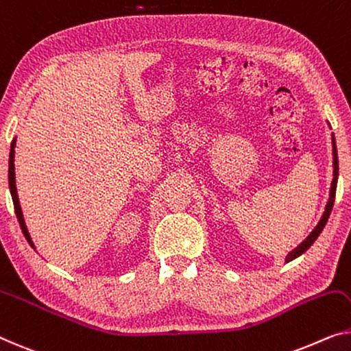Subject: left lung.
<instances>
[{
  "mask_svg": "<svg viewBox=\"0 0 351 351\" xmlns=\"http://www.w3.org/2000/svg\"><path fill=\"white\" fill-rule=\"evenodd\" d=\"M332 156H334V178H332V182H331V192H329V202L326 205L325 213H323V216L320 219V222H318V226L312 230V233L307 237L304 241H302L300 245H298L296 249H293L291 252L287 255L285 261L289 263V261L295 260L296 257H300L306 252L307 249L311 247V245L315 243V239L318 238V234L322 233V230L325 228L328 219H329V214L332 211V205H334V198H336V187H337V176H339V159H337V149H336V140H334V135H332Z\"/></svg>",
  "mask_w": 351,
  "mask_h": 351,
  "instance_id": "8db88e82",
  "label": "left lung"
}]
</instances>
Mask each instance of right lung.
Segmentation results:
<instances>
[{"label": "right lung", "instance_id": "obj_1", "mask_svg": "<svg viewBox=\"0 0 351 351\" xmlns=\"http://www.w3.org/2000/svg\"><path fill=\"white\" fill-rule=\"evenodd\" d=\"M15 138L12 140V145H10V153H9V189H10V195H12V202H14V208H15V214H17L20 228L25 234L26 241L29 243L31 247H34L33 241H31V237L28 233V228L25 226V219L22 214V208H20V202H19V195H17V187H15V167H14V156H15Z\"/></svg>", "mask_w": 351, "mask_h": 351}]
</instances>
